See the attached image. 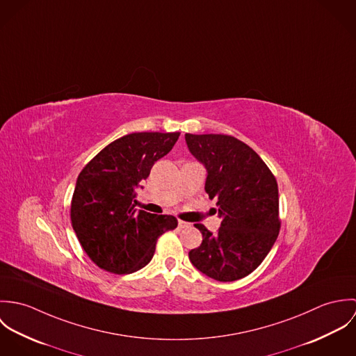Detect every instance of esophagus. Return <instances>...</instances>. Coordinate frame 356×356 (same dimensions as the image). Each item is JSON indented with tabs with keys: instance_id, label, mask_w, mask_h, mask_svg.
Segmentation results:
<instances>
[{
	"instance_id": "esophagus-1",
	"label": "esophagus",
	"mask_w": 356,
	"mask_h": 356,
	"mask_svg": "<svg viewBox=\"0 0 356 356\" xmlns=\"http://www.w3.org/2000/svg\"><path fill=\"white\" fill-rule=\"evenodd\" d=\"M178 227L179 229H186V227H189V223L184 222V220H178Z\"/></svg>"
}]
</instances>
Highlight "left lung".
Listing matches in <instances>:
<instances>
[{
	"label": "left lung",
	"mask_w": 356,
	"mask_h": 356,
	"mask_svg": "<svg viewBox=\"0 0 356 356\" xmlns=\"http://www.w3.org/2000/svg\"><path fill=\"white\" fill-rule=\"evenodd\" d=\"M185 140L207 168L205 192L216 200L222 218L216 233L195 225L203 243L189 252V259L216 281L244 278L264 260L280 233L277 179L260 156L236 137L186 134Z\"/></svg>",
	"instance_id": "1"
}]
</instances>
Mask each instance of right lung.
Wrapping results in <instances>:
<instances>
[{"mask_svg":"<svg viewBox=\"0 0 356 356\" xmlns=\"http://www.w3.org/2000/svg\"><path fill=\"white\" fill-rule=\"evenodd\" d=\"M181 133H131L97 153L79 172L71 200V223L83 251L100 268L130 274L152 260L159 237L174 230L172 215L134 205L136 189Z\"/></svg>","mask_w":356,"mask_h":356,"instance_id":"1","label":"right lung"}]
</instances>
